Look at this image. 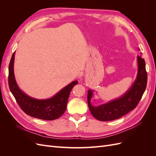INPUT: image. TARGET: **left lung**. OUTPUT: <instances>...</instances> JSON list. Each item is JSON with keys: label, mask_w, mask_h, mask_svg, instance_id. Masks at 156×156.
Segmentation results:
<instances>
[{"label": "left lung", "mask_w": 156, "mask_h": 156, "mask_svg": "<svg viewBox=\"0 0 156 156\" xmlns=\"http://www.w3.org/2000/svg\"><path fill=\"white\" fill-rule=\"evenodd\" d=\"M140 50V49H139ZM138 70L136 79L131 87L120 97L98 106L91 103L94 90H88V104L92 116L100 121H111L119 119L133 110L138 105L145 91L147 84V73L144 58L137 56Z\"/></svg>", "instance_id": "obj_1"}]
</instances>
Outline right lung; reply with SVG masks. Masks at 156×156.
I'll list each match as a JSON object with an SVG mask.
<instances>
[{"label":"right lung","instance_id":"add662e5","mask_svg":"<svg viewBox=\"0 0 156 156\" xmlns=\"http://www.w3.org/2000/svg\"><path fill=\"white\" fill-rule=\"evenodd\" d=\"M15 52L13 53L9 65L8 84L10 91L18 105L27 115L44 120H53L62 116L66 109L69 94L78 83L74 81L60 90L50 98L40 100L28 96L19 87L14 75Z\"/></svg>","mask_w":156,"mask_h":156}]
</instances>
